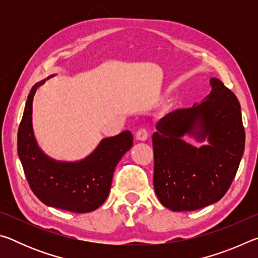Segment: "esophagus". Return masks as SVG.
<instances>
[{
    "mask_svg": "<svg viewBox=\"0 0 258 258\" xmlns=\"http://www.w3.org/2000/svg\"><path fill=\"white\" fill-rule=\"evenodd\" d=\"M135 139H137L138 141H141V142L146 141V140L148 139V132H147V130H145V128L139 130L138 132H137V134H135Z\"/></svg>",
    "mask_w": 258,
    "mask_h": 258,
    "instance_id": "obj_1",
    "label": "esophagus"
}]
</instances>
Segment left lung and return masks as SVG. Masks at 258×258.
<instances>
[{"mask_svg":"<svg viewBox=\"0 0 258 258\" xmlns=\"http://www.w3.org/2000/svg\"><path fill=\"white\" fill-rule=\"evenodd\" d=\"M200 103L163 117L152 135L154 187L173 212L196 211L220 200L238 171L244 150L241 108L217 78ZM201 143L196 147L186 137Z\"/></svg>","mask_w":258,"mask_h":258,"instance_id":"left-lung-1","label":"left lung"}]
</instances>
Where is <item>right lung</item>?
I'll return each mask as SVG.
<instances>
[{"mask_svg": "<svg viewBox=\"0 0 258 258\" xmlns=\"http://www.w3.org/2000/svg\"><path fill=\"white\" fill-rule=\"evenodd\" d=\"M53 76L36 83L28 94L18 130V156L30 189L43 204L73 213H90L107 199L113 171L132 148L133 137L124 131L104 138L81 160H56L46 155L34 134L33 101L38 87Z\"/></svg>", "mask_w": 258, "mask_h": 258, "instance_id": "add662e5", "label": "right lung"}]
</instances>
